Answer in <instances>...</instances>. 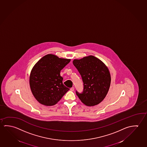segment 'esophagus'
Wrapping results in <instances>:
<instances>
[{"label":"esophagus","mask_w":147,"mask_h":147,"mask_svg":"<svg viewBox=\"0 0 147 147\" xmlns=\"http://www.w3.org/2000/svg\"><path fill=\"white\" fill-rule=\"evenodd\" d=\"M70 90L72 91H73L74 90V87H72V88L70 89Z\"/></svg>","instance_id":"34e87169"}]
</instances>
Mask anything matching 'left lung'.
<instances>
[{
    "label": "left lung",
    "mask_w": 147,
    "mask_h": 147,
    "mask_svg": "<svg viewBox=\"0 0 147 147\" xmlns=\"http://www.w3.org/2000/svg\"><path fill=\"white\" fill-rule=\"evenodd\" d=\"M73 65L80 73L84 82L82 93L76 91L80 100L87 106H94L104 100L111 84V76L105 63L94 56L74 59Z\"/></svg>",
    "instance_id": "left-lung-1"
}]
</instances>
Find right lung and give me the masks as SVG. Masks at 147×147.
I'll use <instances>...</instances> for the list:
<instances>
[{"instance_id":"right-lung-1","label":"right lung","mask_w":147,"mask_h":147,"mask_svg":"<svg viewBox=\"0 0 147 147\" xmlns=\"http://www.w3.org/2000/svg\"><path fill=\"white\" fill-rule=\"evenodd\" d=\"M70 60L48 54L33 67L30 76V86L32 94L40 104L53 106L69 90L63 84L60 72Z\"/></svg>"}]
</instances>
